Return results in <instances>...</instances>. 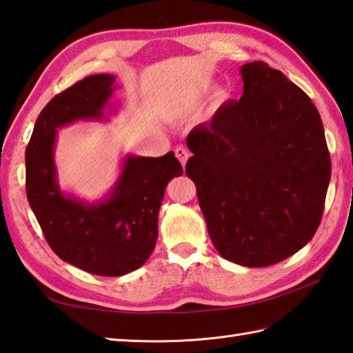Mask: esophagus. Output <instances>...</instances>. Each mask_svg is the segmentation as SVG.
<instances>
[{"mask_svg": "<svg viewBox=\"0 0 353 353\" xmlns=\"http://www.w3.org/2000/svg\"><path fill=\"white\" fill-rule=\"evenodd\" d=\"M174 153H176V157H177V159L181 161L182 167H185V165H186V161H188V157H190V152H188V150H186L185 147H177V148L174 150Z\"/></svg>", "mask_w": 353, "mask_h": 353, "instance_id": "obj_1", "label": "esophagus"}]
</instances>
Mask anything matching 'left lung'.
<instances>
[{
	"label": "left lung",
	"instance_id": "1",
	"mask_svg": "<svg viewBox=\"0 0 353 353\" xmlns=\"http://www.w3.org/2000/svg\"><path fill=\"white\" fill-rule=\"evenodd\" d=\"M244 91L186 138L209 236L224 259L267 267L311 241L323 214L331 159L319 110L264 62L239 68Z\"/></svg>",
	"mask_w": 353,
	"mask_h": 353
}]
</instances>
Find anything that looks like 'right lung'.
I'll return each instance as SVG.
<instances>
[{
	"label": "right lung",
	"instance_id": "1",
	"mask_svg": "<svg viewBox=\"0 0 353 353\" xmlns=\"http://www.w3.org/2000/svg\"><path fill=\"white\" fill-rule=\"evenodd\" d=\"M115 91V76L94 74L56 95L37 117L26 150L27 199L52 252L108 277L145 264L156 245L165 186L183 172L172 152L161 157L127 153L114 186L101 199L88 201L61 188L57 130L74 123H108V114L118 109L110 103Z\"/></svg>",
	"mask_w": 353,
	"mask_h": 353
}]
</instances>
